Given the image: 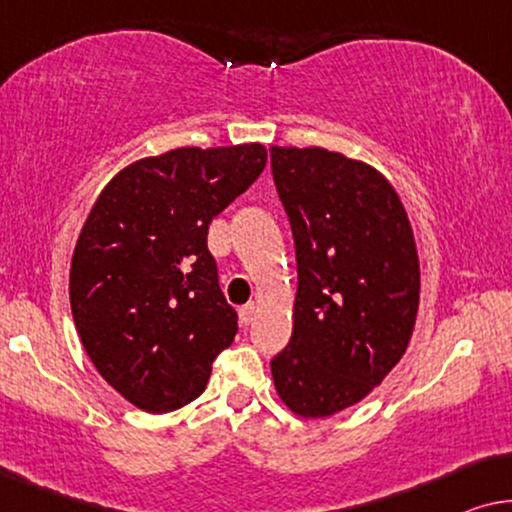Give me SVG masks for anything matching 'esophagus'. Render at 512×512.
I'll use <instances>...</instances> for the list:
<instances>
[{
	"mask_svg": "<svg viewBox=\"0 0 512 512\" xmlns=\"http://www.w3.org/2000/svg\"><path fill=\"white\" fill-rule=\"evenodd\" d=\"M255 315H257V304H255V301H248L246 306L239 308V320H241V325H250V322L255 320Z\"/></svg>",
	"mask_w": 512,
	"mask_h": 512,
	"instance_id": "esophagus-1",
	"label": "esophagus"
}]
</instances>
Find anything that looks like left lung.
I'll list each match as a JSON object with an SVG mask.
<instances>
[{
    "label": "left lung",
    "mask_w": 512,
    "mask_h": 512,
    "mask_svg": "<svg viewBox=\"0 0 512 512\" xmlns=\"http://www.w3.org/2000/svg\"><path fill=\"white\" fill-rule=\"evenodd\" d=\"M297 248L292 338L271 362L301 417L355 406L399 364L420 304L413 227L390 181L325 148L271 146Z\"/></svg>",
    "instance_id": "obj_1"
}]
</instances>
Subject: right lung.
<instances>
[{"label": "right lung", "mask_w": 512, "mask_h": 512, "mask_svg": "<svg viewBox=\"0 0 512 512\" xmlns=\"http://www.w3.org/2000/svg\"><path fill=\"white\" fill-rule=\"evenodd\" d=\"M262 143L143 157L104 187L76 241L69 301L106 383L146 413L206 390L239 325L208 253V225L257 181Z\"/></svg>", "instance_id": "add662e5"}]
</instances>
